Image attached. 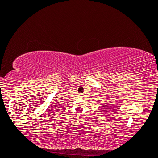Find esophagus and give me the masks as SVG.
<instances>
[{"label":"esophagus","instance_id":"34e87169","mask_svg":"<svg viewBox=\"0 0 158 158\" xmlns=\"http://www.w3.org/2000/svg\"><path fill=\"white\" fill-rule=\"evenodd\" d=\"M79 96H80V98H82V97L83 96V95H82V94H79Z\"/></svg>","mask_w":158,"mask_h":158}]
</instances>
